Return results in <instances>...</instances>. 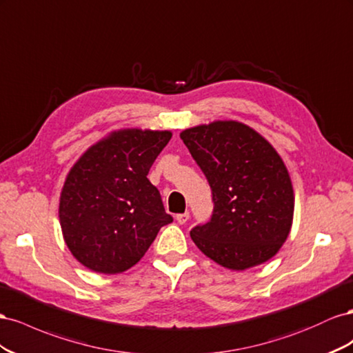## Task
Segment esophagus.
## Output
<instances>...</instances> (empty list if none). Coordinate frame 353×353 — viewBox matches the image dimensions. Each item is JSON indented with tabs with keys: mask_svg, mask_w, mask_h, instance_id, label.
<instances>
[{
	"mask_svg": "<svg viewBox=\"0 0 353 353\" xmlns=\"http://www.w3.org/2000/svg\"><path fill=\"white\" fill-rule=\"evenodd\" d=\"M176 220L179 221L180 225H185L186 221L189 220V211H186V213H182V214H177V216H176Z\"/></svg>",
	"mask_w": 353,
	"mask_h": 353,
	"instance_id": "1",
	"label": "esophagus"
}]
</instances>
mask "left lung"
I'll use <instances>...</instances> for the list:
<instances>
[{"instance_id": "left-lung-1", "label": "left lung", "mask_w": 353, "mask_h": 353, "mask_svg": "<svg viewBox=\"0 0 353 353\" xmlns=\"http://www.w3.org/2000/svg\"><path fill=\"white\" fill-rule=\"evenodd\" d=\"M180 139L213 194V214L190 230L195 245L232 270L274 257L285 243L294 213L291 179L274 146L236 121L188 128Z\"/></svg>"}]
</instances>
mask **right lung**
Returning a JSON list of instances; mask_svg holds the SVG:
<instances>
[{
    "label": "right lung",
    "mask_w": 353,
    "mask_h": 353,
    "mask_svg": "<svg viewBox=\"0 0 353 353\" xmlns=\"http://www.w3.org/2000/svg\"><path fill=\"white\" fill-rule=\"evenodd\" d=\"M170 132L125 128L88 148L70 168L59 219L70 253L99 274L134 266L171 223L148 173Z\"/></svg>",
    "instance_id": "right-lung-1"
}]
</instances>
